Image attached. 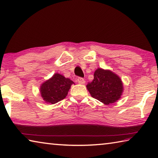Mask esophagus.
Returning a JSON list of instances; mask_svg holds the SVG:
<instances>
[{"label": "esophagus", "mask_w": 158, "mask_h": 158, "mask_svg": "<svg viewBox=\"0 0 158 158\" xmlns=\"http://www.w3.org/2000/svg\"><path fill=\"white\" fill-rule=\"evenodd\" d=\"M77 81H78L79 84H84L85 82L84 79H83L82 77H78V78H77Z\"/></svg>", "instance_id": "34e87169"}]
</instances>
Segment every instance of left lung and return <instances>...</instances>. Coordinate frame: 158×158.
Instances as JSON below:
<instances>
[{
	"instance_id": "1",
	"label": "left lung",
	"mask_w": 158,
	"mask_h": 158,
	"mask_svg": "<svg viewBox=\"0 0 158 158\" xmlns=\"http://www.w3.org/2000/svg\"><path fill=\"white\" fill-rule=\"evenodd\" d=\"M86 88L93 98L106 105L119 100L124 90L119 77L110 70L102 68L95 70L94 79L88 83Z\"/></svg>"
}]
</instances>
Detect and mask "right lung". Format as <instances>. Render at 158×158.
Instances as JSON below:
<instances>
[{"label":"right lung","mask_w":158,"mask_h":158,"mask_svg":"<svg viewBox=\"0 0 158 158\" xmlns=\"http://www.w3.org/2000/svg\"><path fill=\"white\" fill-rule=\"evenodd\" d=\"M74 83L68 78L59 73H55L50 79L43 83L40 88V93L43 99L47 104H54L61 101L67 96Z\"/></svg>","instance_id":"obj_1"}]
</instances>
